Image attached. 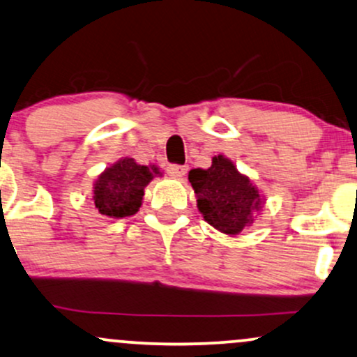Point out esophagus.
Listing matches in <instances>:
<instances>
[{
    "label": "esophagus",
    "instance_id": "esophagus-1",
    "mask_svg": "<svg viewBox=\"0 0 357 357\" xmlns=\"http://www.w3.org/2000/svg\"><path fill=\"white\" fill-rule=\"evenodd\" d=\"M166 173L174 179H181L184 174L188 173V167L186 166H178V165H171L166 167Z\"/></svg>",
    "mask_w": 357,
    "mask_h": 357
}]
</instances>
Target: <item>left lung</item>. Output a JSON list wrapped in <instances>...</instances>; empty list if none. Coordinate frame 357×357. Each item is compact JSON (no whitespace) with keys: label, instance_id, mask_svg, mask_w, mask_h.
<instances>
[{"label":"left lung","instance_id":"left-lung-1","mask_svg":"<svg viewBox=\"0 0 357 357\" xmlns=\"http://www.w3.org/2000/svg\"><path fill=\"white\" fill-rule=\"evenodd\" d=\"M188 179L195 190L197 211L222 234L236 236L252 226L264 208V195L225 154L214 156L208 169H191Z\"/></svg>","mask_w":357,"mask_h":357}]
</instances>
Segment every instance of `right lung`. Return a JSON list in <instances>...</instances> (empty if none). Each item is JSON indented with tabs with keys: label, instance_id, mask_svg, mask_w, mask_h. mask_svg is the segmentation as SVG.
<instances>
[{
	"label": "right lung",
	"instance_id": "right-lung-1",
	"mask_svg": "<svg viewBox=\"0 0 357 357\" xmlns=\"http://www.w3.org/2000/svg\"><path fill=\"white\" fill-rule=\"evenodd\" d=\"M162 173L156 165H137L132 158H121L98 174L93 184V204L105 218L123 220L139 211L144 188Z\"/></svg>",
	"mask_w": 357,
	"mask_h": 357
}]
</instances>
